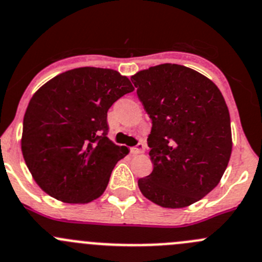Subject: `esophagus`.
Instances as JSON below:
<instances>
[{"mask_svg":"<svg viewBox=\"0 0 262 262\" xmlns=\"http://www.w3.org/2000/svg\"><path fill=\"white\" fill-rule=\"evenodd\" d=\"M130 152L133 155H139V154H143L144 152V143L143 142H139L136 147L130 148Z\"/></svg>","mask_w":262,"mask_h":262,"instance_id":"34e87169","label":"esophagus"}]
</instances>
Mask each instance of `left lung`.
<instances>
[{"label": "left lung", "mask_w": 262, "mask_h": 262, "mask_svg": "<svg viewBox=\"0 0 262 262\" xmlns=\"http://www.w3.org/2000/svg\"><path fill=\"white\" fill-rule=\"evenodd\" d=\"M152 120L147 138L154 170L142 194L166 209L204 199L222 179L232 154L228 106L212 80L190 68L161 63L130 78Z\"/></svg>", "instance_id": "obj_1"}]
</instances>
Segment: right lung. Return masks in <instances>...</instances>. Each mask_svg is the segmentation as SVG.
Listing matches in <instances>:
<instances>
[{"instance_id": "add662e5", "label": "right lung", "mask_w": 262, "mask_h": 262, "mask_svg": "<svg viewBox=\"0 0 262 262\" xmlns=\"http://www.w3.org/2000/svg\"><path fill=\"white\" fill-rule=\"evenodd\" d=\"M134 91L116 70L78 68L48 80L29 101L21 152L38 185L58 201L88 204L105 192L128 155L107 137V111Z\"/></svg>"}]
</instances>
